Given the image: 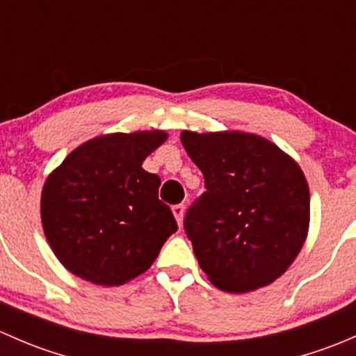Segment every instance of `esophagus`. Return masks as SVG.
<instances>
[{
  "instance_id": "34e87169",
  "label": "esophagus",
  "mask_w": 356,
  "mask_h": 356,
  "mask_svg": "<svg viewBox=\"0 0 356 356\" xmlns=\"http://www.w3.org/2000/svg\"><path fill=\"white\" fill-rule=\"evenodd\" d=\"M172 213H174L179 227H182V220H184V204H175V207H172Z\"/></svg>"
}]
</instances>
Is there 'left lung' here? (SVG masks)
<instances>
[{
	"instance_id": "left-lung-1",
	"label": "left lung",
	"mask_w": 356,
	"mask_h": 356,
	"mask_svg": "<svg viewBox=\"0 0 356 356\" xmlns=\"http://www.w3.org/2000/svg\"><path fill=\"white\" fill-rule=\"evenodd\" d=\"M207 191L184 218L201 270L225 293H250L281 277L305 245L310 189L277 145L241 131H182Z\"/></svg>"
}]
</instances>
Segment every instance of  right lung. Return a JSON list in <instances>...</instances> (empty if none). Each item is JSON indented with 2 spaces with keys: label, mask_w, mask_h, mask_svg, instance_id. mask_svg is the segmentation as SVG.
Returning a JSON list of instances; mask_svg holds the SVG:
<instances>
[{
  "label": "right lung",
  "mask_w": 356,
  "mask_h": 356,
  "mask_svg": "<svg viewBox=\"0 0 356 356\" xmlns=\"http://www.w3.org/2000/svg\"><path fill=\"white\" fill-rule=\"evenodd\" d=\"M165 131L103 134L82 143L46 179L41 222L60 264L96 286H122L145 274L177 231L158 200L160 177L143 161Z\"/></svg>",
  "instance_id": "1"
}]
</instances>
